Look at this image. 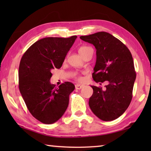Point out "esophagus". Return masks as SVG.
Returning a JSON list of instances; mask_svg holds the SVG:
<instances>
[{
	"mask_svg": "<svg viewBox=\"0 0 151 151\" xmlns=\"http://www.w3.org/2000/svg\"><path fill=\"white\" fill-rule=\"evenodd\" d=\"M83 85H80V84H76V85H75V88L76 89H78V90H80V89H81L83 87Z\"/></svg>",
	"mask_w": 151,
	"mask_h": 151,
	"instance_id": "obj_1",
	"label": "esophagus"
}]
</instances>
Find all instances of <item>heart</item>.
Returning a JSON list of instances; mask_svg holds the SVG:
<instances>
[{
  "instance_id": "heart-1",
  "label": "heart",
  "mask_w": 151,
  "mask_h": 151,
  "mask_svg": "<svg viewBox=\"0 0 151 151\" xmlns=\"http://www.w3.org/2000/svg\"><path fill=\"white\" fill-rule=\"evenodd\" d=\"M90 49H92V48L90 47H87V46H82L81 47L78 48V53L81 55V57H83L84 55H85L86 52ZM78 80H81V77H78Z\"/></svg>"
}]
</instances>
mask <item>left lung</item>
I'll return each instance as SVG.
<instances>
[{
    "label": "left lung",
    "instance_id": "left-lung-1",
    "mask_svg": "<svg viewBox=\"0 0 151 151\" xmlns=\"http://www.w3.org/2000/svg\"><path fill=\"white\" fill-rule=\"evenodd\" d=\"M80 39L93 45L96 50L94 81L109 83L105 90L91 86L93 94L89 106L102 121H113L124 113L132 100L136 73L131 53L121 40L106 32L81 36Z\"/></svg>",
    "mask_w": 151,
    "mask_h": 151
}]
</instances>
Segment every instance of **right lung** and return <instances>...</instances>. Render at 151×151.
Listing matches in <instances>:
<instances>
[{
  "mask_svg": "<svg viewBox=\"0 0 151 151\" xmlns=\"http://www.w3.org/2000/svg\"><path fill=\"white\" fill-rule=\"evenodd\" d=\"M77 37H47L28 48L20 60L19 90L32 115L44 124L59 120L68 105L69 95L75 90L70 82L58 88L50 83L51 71L60 68Z\"/></svg>",
  "mask_w": 151,
  "mask_h": 151,
  "instance_id": "1",
  "label": "right lung"
}]
</instances>
